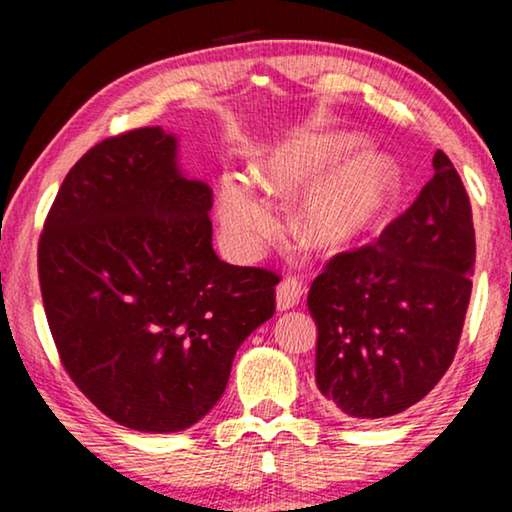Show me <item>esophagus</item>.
<instances>
[{
    "label": "esophagus",
    "instance_id": "obj_1",
    "mask_svg": "<svg viewBox=\"0 0 512 512\" xmlns=\"http://www.w3.org/2000/svg\"><path fill=\"white\" fill-rule=\"evenodd\" d=\"M305 284L298 277H286L284 282L277 286V310H291L298 305V300L303 298Z\"/></svg>",
    "mask_w": 512,
    "mask_h": 512
}]
</instances>
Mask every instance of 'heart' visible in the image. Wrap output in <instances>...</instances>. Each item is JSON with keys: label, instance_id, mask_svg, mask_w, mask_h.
<instances>
[{"label": "heart", "instance_id": "obj_1", "mask_svg": "<svg viewBox=\"0 0 512 512\" xmlns=\"http://www.w3.org/2000/svg\"><path fill=\"white\" fill-rule=\"evenodd\" d=\"M361 146L352 132L303 135L277 144L251 167L265 193L293 198L326 177L342 158ZM401 193V170L389 156L359 151L307 195L296 214L298 237L317 251H342L380 226ZM219 223L242 254H251L277 230L272 207L242 177L219 184Z\"/></svg>", "mask_w": 512, "mask_h": 512}]
</instances>
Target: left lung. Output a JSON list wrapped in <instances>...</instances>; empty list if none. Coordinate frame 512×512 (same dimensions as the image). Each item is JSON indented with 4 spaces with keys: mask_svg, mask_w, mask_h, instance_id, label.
Wrapping results in <instances>:
<instances>
[{
    "mask_svg": "<svg viewBox=\"0 0 512 512\" xmlns=\"http://www.w3.org/2000/svg\"><path fill=\"white\" fill-rule=\"evenodd\" d=\"M380 240L342 251L307 293L317 321V387L345 417L408 410L450 368L471 300L475 230L452 160Z\"/></svg>",
    "mask_w": 512,
    "mask_h": 512,
    "instance_id": "left-lung-1",
    "label": "left lung"
}]
</instances>
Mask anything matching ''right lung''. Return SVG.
Segmentation results:
<instances>
[{"label":"right lung","mask_w":512,"mask_h":512,"mask_svg":"<svg viewBox=\"0 0 512 512\" xmlns=\"http://www.w3.org/2000/svg\"><path fill=\"white\" fill-rule=\"evenodd\" d=\"M209 209L212 188L181 174L177 137L156 125L95 144L46 216L39 284L60 361L128 429L200 422L275 314L279 275L221 261Z\"/></svg>","instance_id":"1"}]
</instances>
